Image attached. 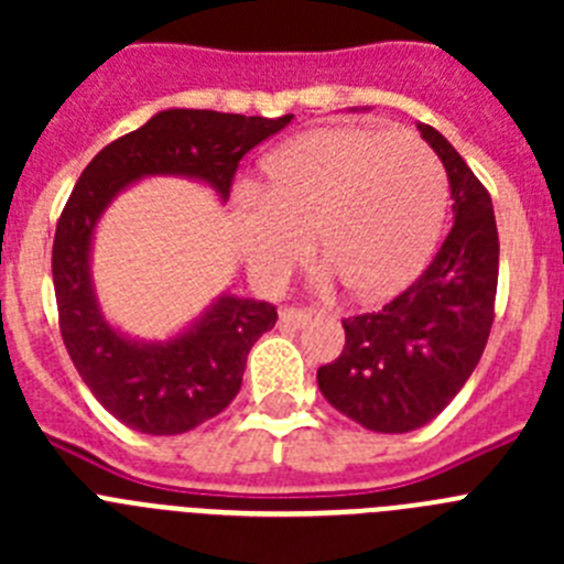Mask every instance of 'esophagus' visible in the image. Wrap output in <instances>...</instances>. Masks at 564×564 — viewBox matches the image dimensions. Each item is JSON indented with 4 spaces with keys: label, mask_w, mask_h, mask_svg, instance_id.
Masks as SVG:
<instances>
[{
    "label": "esophagus",
    "mask_w": 564,
    "mask_h": 564,
    "mask_svg": "<svg viewBox=\"0 0 564 564\" xmlns=\"http://www.w3.org/2000/svg\"><path fill=\"white\" fill-rule=\"evenodd\" d=\"M313 313L316 311H311V307H282V311H279V322L291 327H302L311 322Z\"/></svg>",
    "instance_id": "esophagus-1"
}]
</instances>
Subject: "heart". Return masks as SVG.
Returning <instances> with one entry per match:
<instances>
[{
    "mask_svg": "<svg viewBox=\"0 0 564 564\" xmlns=\"http://www.w3.org/2000/svg\"><path fill=\"white\" fill-rule=\"evenodd\" d=\"M262 197L234 208L237 251L259 285L279 288L311 253L330 259L364 299L403 291L430 262L446 212V172L412 132L327 127L296 134L265 161Z\"/></svg>",
    "mask_w": 564,
    "mask_h": 564,
    "instance_id": "b5f03b06",
    "label": "heart"
}]
</instances>
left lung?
Returning a JSON list of instances; mask_svg holds the SVG:
<instances>
[{
  "label": "left lung",
  "mask_w": 564,
  "mask_h": 564,
  "mask_svg": "<svg viewBox=\"0 0 564 564\" xmlns=\"http://www.w3.org/2000/svg\"><path fill=\"white\" fill-rule=\"evenodd\" d=\"M441 158L455 226L432 265L376 313L344 318V350L318 367V390L364 430L426 426L475 372L495 322L500 239L491 197L437 129L417 123Z\"/></svg>",
  "instance_id": "1"
}]
</instances>
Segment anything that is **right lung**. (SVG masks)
<instances>
[{"label": "right lung", "instance_id": "add662e5", "mask_svg": "<svg viewBox=\"0 0 564 564\" xmlns=\"http://www.w3.org/2000/svg\"><path fill=\"white\" fill-rule=\"evenodd\" d=\"M293 115L163 109L89 161L53 239V288L64 347L104 410L143 435H183L220 415L242 387L253 341L276 325V307L226 291L169 338H134L101 311L93 285V239L104 212L147 177H186L228 200L242 154Z\"/></svg>", "mask_w": 564, "mask_h": 564}]
</instances>
